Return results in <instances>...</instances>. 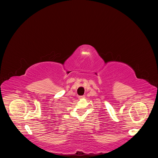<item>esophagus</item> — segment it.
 Here are the masks:
<instances>
[{
  "label": "esophagus",
  "mask_w": 158,
  "mask_h": 158,
  "mask_svg": "<svg viewBox=\"0 0 158 158\" xmlns=\"http://www.w3.org/2000/svg\"><path fill=\"white\" fill-rule=\"evenodd\" d=\"M85 98V95H82V96H79V98L81 99V98Z\"/></svg>",
  "instance_id": "obj_1"
}]
</instances>
